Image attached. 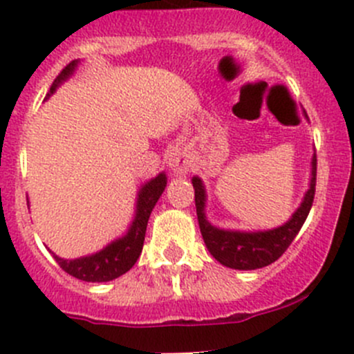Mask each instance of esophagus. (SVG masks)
<instances>
[{
    "label": "esophagus",
    "instance_id": "1",
    "mask_svg": "<svg viewBox=\"0 0 354 354\" xmlns=\"http://www.w3.org/2000/svg\"><path fill=\"white\" fill-rule=\"evenodd\" d=\"M167 164H169L171 173L174 174H187L190 171L192 160L190 156L185 149H174L173 152L169 153V159H167Z\"/></svg>",
    "mask_w": 354,
    "mask_h": 354
}]
</instances>
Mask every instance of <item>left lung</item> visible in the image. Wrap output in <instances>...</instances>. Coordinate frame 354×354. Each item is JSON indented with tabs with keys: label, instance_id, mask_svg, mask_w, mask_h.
<instances>
[{
	"label": "left lung",
	"instance_id": "obj_1",
	"mask_svg": "<svg viewBox=\"0 0 354 354\" xmlns=\"http://www.w3.org/2000/svg\"><path fill=\"white\" fill-rule=\"evenodd\" d=\"M195 190V207L201 226L202 239L205 247L216 261L233 270H257L275 263L292 243L301 226L310 214L311 204L315 198V185H317V153L311 159V180L310 188L304 194L303 202L296 209L290 219L282 226L264 232H239V230H223L212 226L205 218V188L198 176L192 178Z\"/></svg>",
	"mask_w": 354,
	"mask_h": 354
}]
</instances>
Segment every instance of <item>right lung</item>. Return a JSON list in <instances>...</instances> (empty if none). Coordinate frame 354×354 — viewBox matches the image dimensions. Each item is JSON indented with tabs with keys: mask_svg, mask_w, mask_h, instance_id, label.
Instances as JSON below:
<instances>
[{
	"mask_svg": "<svg viewBox=\"0 0 354 354\" xmlns=\"http://www.w3.org/2000/svg\"><path fill=\"white\" fill-rule=\"evenodd\" d=\"M77 64L79 60L71 62L57 75V79L51 84L48 97L53 95L58 86L74 74ZM166 185L167 178L164 173H159L156 178L147 181L138 192L135 219H133L126 235L111 242L107 247L98 250V252L91 254V256L77 257V259H64V257H58L51 252L55 261L60 264V268L67 272L68 275L75 277L79 280H84V282H109V280H114L118 277L124 275L126 272H129L133 268V264L138 261L140 254H142L150 212H152L153 205L157 204L159 197L162 195Z\"/></svg>",
	"mask_w": 354,
	"mask_h": 354,
	"instance_id": "1",
	"label": "right lung"
}]
</instances>
